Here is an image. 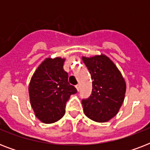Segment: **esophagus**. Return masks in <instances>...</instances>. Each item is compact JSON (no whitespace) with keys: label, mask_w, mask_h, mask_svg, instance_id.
<instances>
[{"label":"esophagus","mask_w":150,"mask_h":150,"mask_svg":"<svg viewBox=\"0 0 150 150\" xmlns=\"http://www.w3.org/2000/svg\"><path fill=\"white\" fill-rule=\"evenodd\" d=\"M75 88H76V89H77L78 91H79V90H80V86L79 84L75 86Z\"/></svg>","instance_id":"esophagus-1"}]
</instances>
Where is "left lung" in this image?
Segmentation results:
<instances>
[{
  "instance_id": "8db88e82",
  "label": "left lung",
  "mask_w": 150,
  "mask_h": 150,
  "mask_svg": "<svg viewBox=\"0 0 150 150\" xmlns=\"http://www.w3.org/2000/svg\"><path fill=\"white\" fill-rule=\"evenodd\" d=\"M82 61L92 80L91 96L82 100L85 114L96 122H107L113 118L125 100L126 83L121 71L104 54L86 57Z\"/></svg>"
}]
</instances>
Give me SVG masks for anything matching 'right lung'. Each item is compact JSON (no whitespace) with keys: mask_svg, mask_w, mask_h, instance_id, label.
Wrapping results in <instances>:
<instances>
[{"mask_svg":"<svg viewBox=\"0 0 150 150\" xmlns=\"http://www.w3.org/2000/svg\"><path fill=\"white\" fill-rule=\"evenodd\" d=\"M64 61L61 57L46 58L29 82L30 103L36 117L43 123L59 121L65 114L66 102L77 93L68 82V74L63 68Z\"/></svg>","mask_w":150,"mask_h":150,"instance_id":"1","label":"right lung"}]
</instances>
